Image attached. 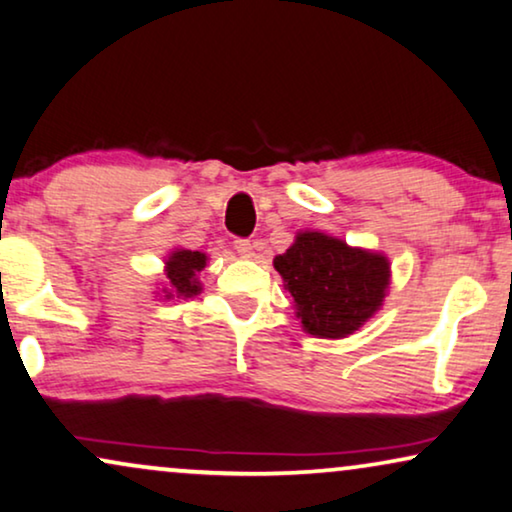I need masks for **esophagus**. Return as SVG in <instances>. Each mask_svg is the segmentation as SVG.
<instances>
[{
	"label": "esophagus",
	"instance_id": "34e87169",
	"mask_svg": "<svg viewBox=\"0 0 512 512\" xmlns=\"http://www.w3.org/2000/svg\"><path fill=\"white\" fill-rule=\"evenodd\" d=\"M234 248L238 250V255L241 257H252V243L248 241V238H236Z\"/></svg>",
	"mask_w": 512,
	"mask_h": 512
}]
</instances>
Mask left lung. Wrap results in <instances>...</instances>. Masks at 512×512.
Masks as SVG:
<instances>
[{
    "label": "left lung",
    "mask_w": 512,
    "mask_h": 512,
    "mask_svg": "<svg viewBox=\"0 0 512 512\" xmlns=\"http://www.w3.org/2000/svg\"><path fill=\"white\" fill-rule=\"evenodd\" d=\"M274 269L290 292L306 335L344 339L381 309L391 285L384 252L353 248L325 231H297L295 243L276 255Z\"/></svg>",
    "instance_id": "8db88e82"
}]
</instances>
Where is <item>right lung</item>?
<instances>
[{
	"label": "right lung",
	"mask_w": 512,
	"mask_h": 512,
	"mask_svg": "<svg viewBox=\"0 0 512 512\" xmlns=\"http://www.w3.org/2000/svg\"><path fill=\"white\" fill-rule=\"evenodd\" d=\"M208 255L201 250H187V248H173L163 260V278L161 288L156 295L163 299H189L201 295L203 285L199 281V274L206 269Z\"/></svg>",
	"instance_id": "right-lung-1"
}]
</instances>
